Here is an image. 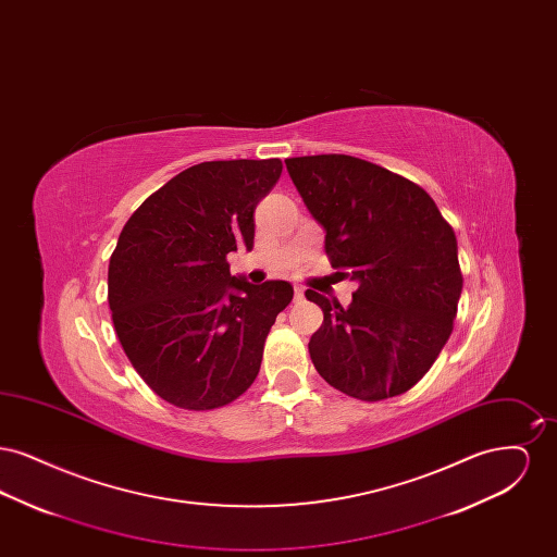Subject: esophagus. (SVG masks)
I'll return each instance as SVG.
<instances>
[{
	"instance_id": "esophagus-1",
	"label": "esophagus",
	"mask_w": 557,
	"mask_h": 557,
	"mask_svg": "<svg viewBox=\"0 0 557 557\" xmlns=\"http://www.w3.org/2000/svg\"><path fill=\"white\" fill-rule=\"evenodd\" d=\"M294 298L302 300L305 298V288L302 286H294Z\"/></svg>"
}]
</instances>
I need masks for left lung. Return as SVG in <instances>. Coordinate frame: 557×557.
<instances>
[{
    "mask_svg": "<svg viewBox=\"0 0 557 557\" xmlns=\"http://www.w3.org/2000/svg\"><path fill=\"white\" fill-rule=\"evenodd\" d=\"M292 184L325 232L334 269L359 284L343 307L315 290L323 323L309 352L319 375L348 397L382 400L416 386L453 332L463 277L457 239L413 182L368 160H286Z\"/></svg>",
    "mask_w": 557,
    "mask_h": 557,
    "instance_id": "8db88e82",
    "label": "left lung"
}]
</instances>
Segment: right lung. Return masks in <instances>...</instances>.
<instances>
[{
    "instance_id": "add662e5",
    "label": "right lung",
    "mask_w": 557,
    "mask_h": 557,
    "mask_svg": "<svg viewBox=\"0 0 557 557\" xmlns=\"http://www.w3.org/2000/svg\"><path fill=\"white\" fill-rule=\"evenodd\" d=\"M282 160L194 164L148 196L108 265V305L135 371L160 398L194 411L223 407L261 370L267 334L290 284H250L227 255L252 250L255 209Z\"/></svg>"
}]
</instances>
